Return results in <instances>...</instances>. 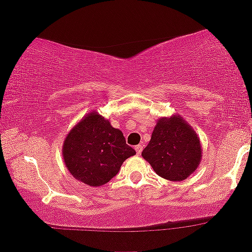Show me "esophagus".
<instances>
[{
  "label": "esophagus",
  "mask_w": 252,
  "mask_h": 252,
  "mask_svg": "<svg viewBox=\"0 0 252 252\" xmlns=\"http://www.w3.org/2000/svg\"><path fill=\"white\" fill-rule=\"evenodd\" d=\"M135 150H136L137 155H141V153H142V146H141V144H139V146H135Z\"/></svg>",
  "instance_id": "34e87169"
}]
</instances>
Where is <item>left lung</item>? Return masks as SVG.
<instances>
[{"instance_id": "left-lung-1", "label": "left lung", "mask_w": 252, "mask_h": 252, "mask_svg": "<svg viewBox=\"0 0 252 252\" xmlns=\"http://www.w3.org/2000/svg\"><path fill=\"white\" fill-rule=\"evenodd\" d=\"M197 133L179 115L157 120L142 157L159 177L184 181L197 170L202 159Z\"/></svg>"}]
</instances>
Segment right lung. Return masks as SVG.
Returning <instances> with one entry per match:
<instances>
[{
    "label": "right lung",
    "mask_w": 252,
    "mask_h": 252,
    "mask_svg": "<svg viewBox=\"0 0 252 252\" xmlns=\"http://www.w3.org/2000/svg\"><path fill=\"white\" fill-rule=\"evenodd\" d=\"M63 159L78 181L99 187L111 180L127 158L135 155L120 129L96 111L86 115L66 135Z\"/></svg>",
    "instance_id": "obj_1"
}]
</instances>
